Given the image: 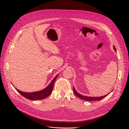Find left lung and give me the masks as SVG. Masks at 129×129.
Wrapping results in <instances>:
<instances>
[{
	"instance_id": "left-lung-1",
	"label": "left lung",
	"mask_w": 129,
	"mask_h": 129,
	"mask_svg": "<svg viewBox=\"0 0 129 129\" xmlns=\"http://www.w3.org/2000/svg\"><path fill=\"white\" fill-rule=\"evenodd\" d=\"M113 49L114 50H115V52H116V49L115 47V46L113 45ZM73 92H74V93L75 94V95L78 96V98H79L80 99L83 100H84V101H100L101 100H102L103 99L105 98V97H106L108 95H109V94H110V92L105 95H104V96H99V97H92V96H84V95H81L79 93H78V92L76 90L75 87H73Z\"/></svg>"
}]
</instances>
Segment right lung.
<instances>
[{"instance_id": "add662e5", "label": "right lung", "mask_w": 129, "mask_h": 129, "mask_svg": "<svg viewBox=\"0 0 129 129\" xmlns=\"http://www.w3.org/2000/svg\"><path fill=\"white\" fill-rule=\"evenodd\" d=\"M59 75V74L57 75L53 78V79L51 81L50 84L45 88L38 91L33 92H23L17 89L16 88H15V89L20 94H21L23 96L26 98L27 99L33 101L43 100L48 97L51 93L53 90V84Z\"/></svg>"}]
</instances>
